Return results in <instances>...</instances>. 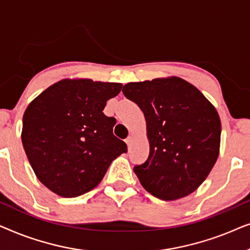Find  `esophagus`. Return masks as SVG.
I'll use <instances>...</instances> for the list:
<instances>
[{"label": "esophagus", "instance_id": "esophagus-1", "mask_svg": "<svg viewBox=\"0 0 250 250\" xmlns=\"http://www.w3.org/2000/svg\"><path fill=\"white\" fill-rule=\"evenodd\" d=\"M125 142L127 143V146H131V145H132V142H133V136H128V138H126Z\"/></svg>", "mask_w": 250, "mask_h": 250}]
</instances>
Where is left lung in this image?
Listing matches in <instances>:
<instances>
[{"label":"left lung","mask_w":250,"mask_h":250,"mask_svg":"<svg viewBox=\"0 0 250 250\" xmlns=\"http://www.w3.org/2000/svg\"><path fill=\"white\" fill-rule=\"evenodd\" d=\"M123 93L139 105L146 121L149 157L133 168L140 183L162 200L193 192L220 152L216 109L197 87L179 77L128 83Z\"/></svg>","instance_id":"left-lung-1"}]
</instances>
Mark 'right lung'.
Returning a JSON list of instances; mask_svg holds the SVG:
<instances>
[{
	"label": "right lung",
	"instance_id": "add662e5",
	"mask_svg": "<svg viewBox=\"0 0 250 250\" xmlns=\"http://www.w3.org/2000/svg\"><path fill=\"white\" fill-rule=\"evenodd\" d=\"M119 83L62 80L30 102L21 141L37 179L64 198L91 191L111 162L127 152L116 138L114 117L102 110L122 90Z\"/></svg>",
	"mask_w": 250,
	"mask_h": 250
}]
</instances>
